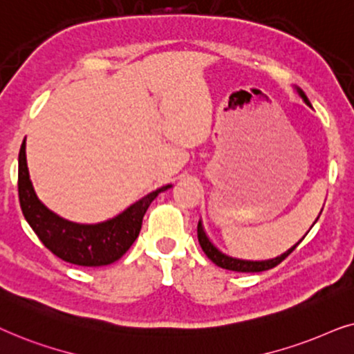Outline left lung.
<instances>
[{"mask_svg":"<svg viewBox=\"0 0 354 354\" xmlns=\"http://www.w3.org/2000/svg\"><path fill=\"white\" fill-rule=\"evenodd\" d=\"M296 92H298V95L303 98V102L306 103V105H308L309 108H313L310 102L308 100V97H306V93L301 91V88H296ZM319 216H320V214H319ZM319 216L315 218V221L319 220ZM315 221L313 223V226L315 225ZM313 226H310V228H313ZM197 238H199V244H201L202 251L205 252V256L209 257L210 261L215 263V266L226 268V270H233V272H263V270H268V268H273L275 266H279L281 261H285V259L295 251L296 246H298V244L304 239V236H303L298 243L295 244V246H291L288 251H285L283 254H280V256H277V257L267 259V261H249V259L233 257V256H228V254H225L223 251H220V249L210 241V238L207 236L204 225H202V220H199V223H197Z\"/></svg>","mask_w":354,"mask_h":354,"instance_id":"left-lung-1","label":"left lung"}]
</instances>
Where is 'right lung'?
Masks as SVG:
<instances>
[{"label":"right lung","instance_id":"obj_1","mask_svg":"<svg viewBox=\"0 0 354 354\" xmlns=\"http://www.w3.org/2000/svg\"><path fill=\"white\" fill-rule=\"evenodd\" d=\"M19 202L27 223L32 226L45 248L63 261L82 267H100L122 257L139 236L142 218L160 192L171 185L158 187L134 202L121 214L95 225H82L61 218L37 197L27 168L26 142L19 152Z\"/></svg>","mask_w":354,"mask_h":354}]
</instances>
